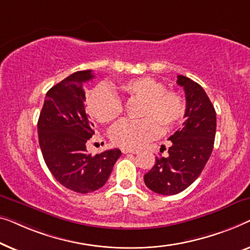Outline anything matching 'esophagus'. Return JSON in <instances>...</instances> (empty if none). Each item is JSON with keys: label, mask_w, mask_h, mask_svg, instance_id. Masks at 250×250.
Here are the masks:
<instances>
[{"label": "esophagus", "mask_w": 250, "mask_h": 250, "mask_svg": "<svg viewBox=\"0 0 250 250\" xmlns=\"http://www.w3.org/2000/svg\"><path fill=\"white\" fill-rule=\"evenodd\" d=\"M122 153H124V154H128V153L137 154V153H138V150H136V149H129V148H122Z\"/></svg>", "instance_id": "34e87169"}]
</instances>
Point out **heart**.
<instances>
[{
    "label": "heart",
    "mask_w": 250,
    "mask_h": 250,
    "mask_svg": "<svg viewBox=\"0 0 250 250\" xmlns=\"http://www.w3.org/2000/svg\"><path fill=\"white\" fill-rule=\"evenodd\" d=\"M122 97L126 101H140L137 117L142 120H122L111 129L110 137L122 148H139L160 135L161 128L167 131L181 120L185 103L180 94L165 89L159 80L139 77L120 83ZM87 110L101 124H108L124 111L120 98L108 87L98 86L87 98Z\"/></svg>",
    "instance_id": "1"
}]
</instances>
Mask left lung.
I'll use <instances>...</instances> for the list:
<instances>
[{
	"label": "left lung",
	"instance_id": "1",
	"mask_svg": "<svg viewBox=\"0 0 250 250\" xmlns=\"http://www.w3.org/2000/svg\"><path fill=\"white\" fill-rule=\"evenodd\" d=\"M186 94V121L168 140L167 155L156 157L152 170L144 175L145 185L160 195H175L194 182L208 161L216 132V113L212 102L194 80L178 76Z\"/></svg>",
	"mask_w": 250,
	"mask_h": 250
}]
</instances>
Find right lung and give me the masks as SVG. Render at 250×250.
Returning a JSON list of instances; mask_svg holds the SVG:
<instances>
[{
  "label": "right lung",
  "instance_id": "1",
  "mask_svg": "<svg viewBox=\"0 0 250 250\" xmlns=\"http://www.w3.org/2000/svg\"><path fill=\"white\" fill-rule=\"evenodd\" d=\"M94 78L91 70L77 71L46 93L37 130L44 161L53 177L70 190L87 194L103 187L121 150L96 155L87 152L94 125L85 111L83 83Z\"/></svg>",
  "mask_w": 250,
  "mask_h": 250
}]
</instances>
